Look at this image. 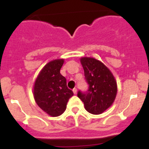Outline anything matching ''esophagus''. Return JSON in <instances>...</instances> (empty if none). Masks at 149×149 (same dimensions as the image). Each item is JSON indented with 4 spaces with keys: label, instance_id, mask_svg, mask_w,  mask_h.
Returning a JSON list of instances; mask_svg holds the SVG:
<instances>
[{
    "label": "esophagus",
    "instance_id": "esophagus-1",
    "mask_svg": "<svg viewBox=\"0 0 149 149\" xmlns=\"http://www.w3.org/2000/svg\"><path fill=\"white\" fill-rule=\"evenodd\" d=\"M72 91H73L74 94H77V88H74Z\"/></svg>",
    "mask_w": 149,
    "mask_h": 149
}]
</instances>
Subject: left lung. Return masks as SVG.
Returning <instances> with one entry per match:
<instances>
[{
    "label": "left lung",
    "mask_w": 149,
    "mask_h": 149,
    "mask_svg": "<svg viewBox=\"0 0 149 149\" xmlns=\"http://www.w3.org/2000/svg\"><path fill=\"white\" fill-rule=\"evenodd\" d=\"M81 63L89 89L78 91L77 97L84 102L85 109L95 115L102 113L113 103L117 84L109 68L93 57H82Z\"/></svg>",
    "instance_id": "left-lung-1"
}]
</instances>
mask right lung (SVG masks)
<instances>
[{"instance_id": "1", "label": "right lung", "mask_w": 149, "mask_h": 149, "mask_svg": "<svg viewBox=\"0 0 149 149\" xmlns=\"http://www.w3.org/2000/svg\"><path fill=\"white\" fill-rule=\"evenodd\" d=\"M64 60H54L47 63L35 81L33 96L38 106L51 116H59L66 109L68 99L74 95L67 87L66 79L60 74Z\"/></svg>"}]
</instances>
